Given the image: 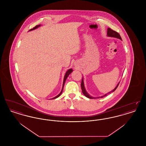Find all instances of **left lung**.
I'll list each match as a JSON object with an SVG mask.
<instances>
[{
  "instance_id": "1",
  "label": "left lung",
  "mask_w": 146,
  "mask_h": 146,
  "mask_svg": "<svg viewBox=\"0 0 146 146\" xmlns=\"http://www.w3.org/2000/svg\"><path fill=\"white\" fill-rule=\"evenodd\" d=\"M107 35H108V36H110L115 37V38H117L120 39L121 40V38L120 35L118 33V32H116V31H114V30H113V29H111V28H108V29H107ZM119 84H118V85H117V86L115 87V88L112 91H111V92H109L108 94H110V93H111L112 92H113V91H114L116 89L118 88ZM81 88H82V90L83 94L86 97H87L88 98H94V97H91L90 95H89L88 94V92L85 90V87H84V85L83 79H82V80ZM107 94H106V95H104V96H101V97H101V98H102V97L107 96Z\"/></svg>"
}]
</instances>
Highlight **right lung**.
I'll list each match as a JSON object with an SVG mask.
<instances>
[{
    "mask_svg": "<svg viewBox=\"0 0 146 146\" xmlns=\"http://www.w3.org/2000/svg\"><path fill=\"white\" fill-rule=\"evenodd\" d=\"M40 26V25H36L35 27L34 28H32V29H29V31H32V30H33V29H36V28H38V27H39ZM73 71V70H72V69H70V70H68L67 71V72H66V74H65V76H64V80H63V87H62V91H61V92L57 96H56V97H54L53 98H52V99H55V98H57L58 97H59L61 95V94H62V92L63 89V86H64V83H65V82H66V79L67 78V77L68 76H69V74H70V73H72V72Z\"/></svg>",
    "mask_w": 146,
    "mask_h": 146,
    "instance_id": "right-lung-1",
    "label": "right lung"
}]
</instances>
